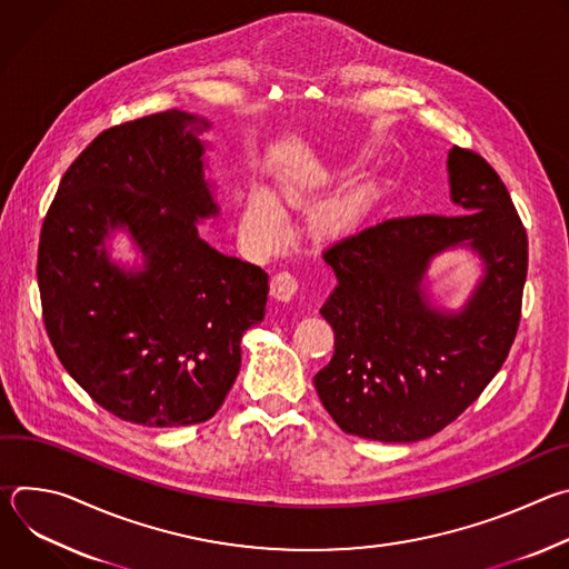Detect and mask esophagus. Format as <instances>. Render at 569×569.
Instances as JSON below:
<instances>
[{
    "label": "esophagus",
    "instance_id": "1",
    "mask_svg": "<svg viewBox=\"0 0 569 569\" xmlns=\"http://www.w3.org/2000/svg\"><path fill=\"white\" fill-rule=\"evenodd\" d=\"M270 288H272V295H274L279 301H290V299L297 295V290H299V281H297V277H295L292 272L283 270V272H277V274H274Z\"/></svg>",
    "mask_w": 569,
    "mask_h": 569
}]
</instances>
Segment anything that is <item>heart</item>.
<instances>
[{
  "label": "heart",
  "mask_w": 569,
  "mask_h": 569,
  "mask_svg": "<svg viewBox=\"0 0 569 569\" xmlns=\"http://www.w3.org/2000/svg\"><path fill=\"white\" fill-rule=\"evenodd\" d=\"M242 229L259 248L272 250L283 236V213L268 189L257 187L242 207Z\"/></svg>",
  "instance_id": "obj_1"
}]
</instances>
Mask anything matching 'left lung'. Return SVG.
Masks as SVG:
<instances>
[{"instance_id": "left-lung-1", "label": "left lung", "mask_w": 569, "mask_h": 569, "mask_svg": "<svg viewBox=\"0 0 569 569\" xmlns=\"http://www.w3.org/2000/svg\"><path fill=\"white\" fill-rule=\"evenodd\" d=\"M455 216L387 218L323 252L338 286L321 306L336 353L315 389L347 432L385 443L428 439L493 380L513 345L527 279V231L489 161L448 152ZM468 247L482 277L459 311L435 307L427 270Z\"/></svg>"}]
</instances>
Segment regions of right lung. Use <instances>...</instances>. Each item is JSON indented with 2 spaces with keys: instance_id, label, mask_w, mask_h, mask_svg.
<instances>
[{
  "instance_id": "right-lung-1",
  "label": "right lung",
  "mask_w": 569,
  "mask_h": 569,
  "mask_svg": "<svg viewBox=\"0 0 569 569\" xmlns=\"http://www.w3.org/2000/svg\"><path fill=\"white\" fill-rule=\"evenodd\" d=\"M211 123L169 110L101 132L47 211L38 286L49 340L110 415L180 428L211 419L240 369L242 333L266 317L268 274L198 233L220 207L204 178ZM126 230L142 254L107 250Z\"/></svg>"
}]
</instances>
